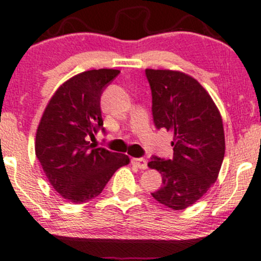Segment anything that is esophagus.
Masks as SVG:
<instances>
[{
  "label": "esophagus",
  "mask_w": 261,
  "mask_h": 261,
  "mask_svg": "<svg viewBox=\"0 0 261 261\" xmlns=\"http://www.w3.org/2000/svg\"><path fill=\"white\" fill-rule=\"evenodd\" d=\"M132 163L138 167L139 169H146L147 168V161L145 159H133Z\"/></svg>",
  "instance_id": "obj_1"
}]
</instances>
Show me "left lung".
Instances as JSON below:
<instances>
[{"label":"left lung","mask_w":261,"mask_h":261,"mask_svg":"<svg viewBox=\"0 0 261 261\" xmlns=\"http://www.w3.org/2000/svg\"><path fill=\"white\" fill-rule=\"evenodd\" d=\"M145 75L155 127L174 133L173 159L152 157L147 163L162 175V186L151 195L166 207L185 209L219 174L225 155L223 120L211 95L191 76L152 69H146Z\"/></svg>","instance_id":"obj_1"}]
</instances>
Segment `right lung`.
Masks as SVG:
<instances>
[{
  "instance_id": "add662e5",
  "label": "right lung",
  "mask_w": 261,
  "mask_h": 261,
  "mask_svg": "<svg viewBox=\"0 0 261 261\" xmlns=\"http://www.w3.org/2000/svg\"><path fill=\"white\" fill-rule=\"evenodd\" d=\"M114 69L89 70L73 76L54 93L38 124L35 151L54 190L66 201L85 203L129 157L94 147L89 138L102 127L100 96L118 76Z\"/></svg>"
}]
</instances>
